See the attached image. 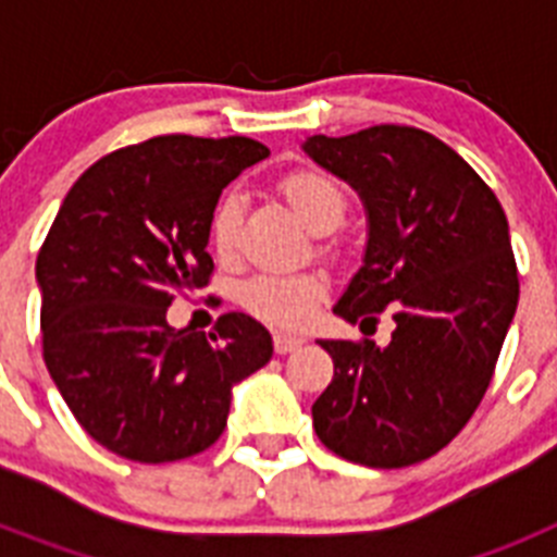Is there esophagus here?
Listing matches in <instances>:
<instances>
[{
	"mask_svg": "<svg viewBox=\"0 0 557 557\" xmlns=\"http://www.w3.org/2000/svg\"><path fill=\"white\" fill-rule=\"evenodd\" d=\"M304 339L301 337H293V334H284V332H275L273 334V348L275 354H289L295 351V348L301 346Z\"/></svg>",
	"mask_w": 557,
	"mask_h": 557,
	"instance_id": "1",
	"label": "esophagus"
}]
</instances>
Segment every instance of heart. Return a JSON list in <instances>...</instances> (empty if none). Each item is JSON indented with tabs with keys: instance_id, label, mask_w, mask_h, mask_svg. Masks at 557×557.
Returning <instances> with one entry per match:
<instances>
[{
	"instance_id": "heart-1",
	"label": "heart",
	"mask_w": 557,
	"mask_h": 557,
	"mask_svg": "<svg viewBox=\"0 0 557 557\" xmlns=\"http://www.w3.org/2000/svg\"><path fill=\"white\" fill-rule=\"evenodd\" d=\"M282 195L312 234H332L348 211L346 189L337 178L318 170L293 172L282 181ZM239 218H243V203L236 195L220 200L214 218H211V243L220 259H234L236 234H239ZM326 275L318 270H304V273H256L245 278L239 287V304L256 314L259 321L270 326H301L314 307L326 295Z\"/></svg>"
}]
</instances>
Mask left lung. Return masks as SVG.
Here are the masks:
<instances>
[{
  "mask_svg": "<svg viewBox=\"0 0 557 557\" xmlns=\"http://www.w3.org/2000/svg\"><path fill=\"white\" fill-rule=\"evenodd\" d=\"M304 152L362 200L368 243L334 314L391 309L387 346L318 339L332 385L312 405L323 446L371 469L444 449L482 401L519 304L508 218L466 161L418 127L309 136Z\"/></svg>",
  "mask_w": 557,
  "mask_h": 557,
  "instance_id": "left-lung-1",
  "label": "left lung"
}]
</instances>
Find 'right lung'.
<instances>
[{
	"label": "right lung",
	"mask_w": 557,
	"mask_h": 557,
	"mask_svg": "<svg viewBox=\"0 0 557 557\" xmlns=\"http://www.w3.org/2000/svg\"><path fill=\"white\" fill-rule=\"evenodd\" d=\"M268 156L245 136H156L100 159L69 189L36 262L44 362L72 416L113 455L170 462L209 449L234 387L273 357L250 314H223L209 337L166 323L178 295L209 284L223 189Z\"/></svg>",
	"instance_id": "1"
}]
</instances>
